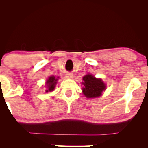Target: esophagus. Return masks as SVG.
Masks as SVG:
<instances>
[{"instance_id":"obj_1","label":"esophagus","mask_w":148,"mask_h":148,"mask_svg":"<svg viewBox=\"0 0 148 148\" xmlns=\"http://www.w3.org/2000/svg\"><path fill=\"white\" fill-rule=\"evenodd\" d=\"M65 76L67 79H72V78L73 77V74H72V73H67Z\"/></svg>"}]
</instances>
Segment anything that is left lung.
<instances>
[{
	"label": "left lung",
	"mask_w": 148,
	"mask_h": 148,
	"mask_svg": "<svg viewBox=\"0 0 148 148\" xmlns=\"http://www.w3.org/2000/svg\"><path fill=\"white\" fill-rule=\"evenodd\" d=\"M83 94L87 98H96L101 96L106 86L101 79H97L92 74H88L83 77Z\"/></svg>",
	"instance_id": "1"
}]
</instances>
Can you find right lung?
<instances>
[{"label":"right lung","instance_id":"obj_1","mask_svg":"<svg viewBox=\"0 0 148 148\" xmlns=\"http://www.w3.org/2000/svg\"><path fill=\"white\" fill-rule=\"evenodd\" d=\"M59 77H55L54 76H51L48 78V79L46 81V92H49L54 90L56 87V85L57 84V81Z\"/></svg>","mask_w":148,"mask_h":148}]
</instances>
